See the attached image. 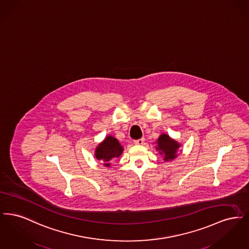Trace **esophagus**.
Wrapping results in <instances>:
<instances>
[{"instance_id":"34e87169","label":"esophagus","mask_w":249,"mask_h":249,"mask_svg":"<svg viewBox=\"0 0 249 249\" xmlns=\"http://www.w3.org/2000/svg\"><path fill=\"white\" fill-rule=\"evenodd\" d=\"M143 142H144V139L143 138H140L138 140H134V143L135 144H143Z\"/></svg>"}]
</instances>
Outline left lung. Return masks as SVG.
<instances>
[{
    "label": "left lung",
    "instance_id": "left-lung-1",
    "mask_svg": "<svg viewBox=\"0 0 249 249\" xmlns=\"http://www.w3.org/2000/svg\"><path fill=\"white\" fill-rule=\"evenodd\" d=\"M156 149L160 151V154L164 155V160H172L178 157V148L180 144L167 134H161L157 141Z\"/></svg>",
    "mask_w": 249,
    "mask_h": 249
}]
</instances>
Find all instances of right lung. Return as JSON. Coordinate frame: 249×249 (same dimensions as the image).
Instances as JSON below:
<instances>
[{
  "label": "right lung",
  "mask_w": 249,
  "mask_h": 249,
  "mask_svg": "<svg viewBox=\"0 0 249 249\" xmlns=\"http://www.w3.org/2000/svg\"><path fill=\"white\" fill-rule=\"evenodd\" d=\"M123 152V146L113 136H107V138L99 143L95 150V157L98 160L104 162V165L110 166V160L115 158H119Z\"/></svg>",
  "instance_id": "obj_1"
}]
</instances>
